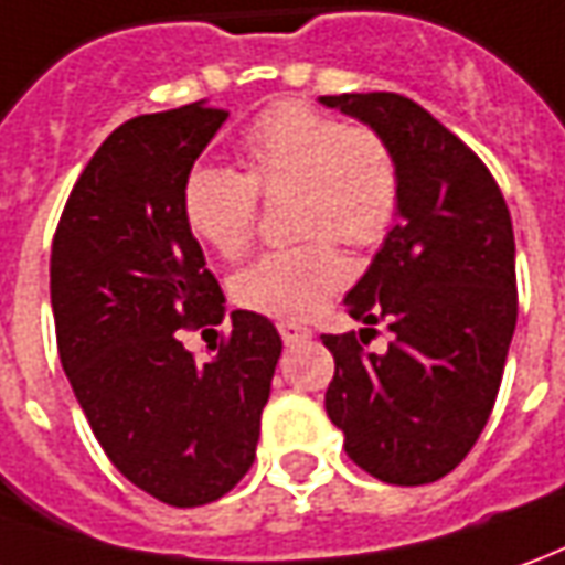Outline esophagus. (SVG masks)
Here are the masks:
<instances>
[{"mask_svg":"<svg viewBox=\"0 0 565 565\" xmlns=\"http://www.w3.org/2000/svg\"><path fill=\"white\" fill-rule=\"evenodd\" d=\"M279 334H282L286 344H298V341L313 338V332H310L307 326H298V322H279Z\"/></svg>","mask_w":565,"mask_h":565,"instance_id":"1","label":"esophagus"}]
</instances>
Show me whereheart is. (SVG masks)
Segmentation results:
<instances>
[{"instance_id":"1","label":"heart","mask_w":565,"mask_h":565,"mask_svg":"<svg viewBox=\"0 0 565 565\" xmlns=\"http://www.w3.org/2000/svg\"><path fill=\"white\" fill-rule=\"evenodd\" d=\"M243 171L196 166L181 186L190 231L224 258H239L255 243L260 196H298L295 224L310 239L276 248L248 264L233 282L245 310L270 320L301 322L320 313L348 282L350 248L379 245L399 212V162L375 128L348 126L307 104H276L245 128Z\"/></svg>"}]
</instances>
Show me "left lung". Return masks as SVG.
<instances>
[{"instance_id":"obj_1","label":"left lung","mask_w":565,"mask_h":565,"mask_svg":"<svg viewBox=\"0 0 565 565\" xmlns=\"http://www.w3.org/2000/svg\"><path fill=\"white\" fill-rule=\"evenodd\" d=\"M326 107L372 126L399 162V221L344 305L384 322L322 334L334 379L326 412L348 455L381 483L424 486L452 473L495 406L516 326L508 202L492 171L430 113L394 92L326 95Z\"/></svg>"}]
</instances>
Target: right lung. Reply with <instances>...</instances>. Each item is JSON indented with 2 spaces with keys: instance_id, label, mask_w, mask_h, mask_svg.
Returning a JSON list of instances; mask_svg holds the SVG:
<instances>
[{
  "instance_id": "1",
  "label": "right lung",
  "mask_w": 565,
  "mask_h": 565,
  "mask_svg": "<svg viewBox=\"0 0 565 565\" xmlns=\"http://www.w3.org/2000/svg\"><path fill=\"white\" fill-rule=\"evenodd\" d=\"M227 110L135 116L97 147L52 239L57 353L113 468L171 508L227 495L255 461L282 338L233 310L215 360L181 334L224 320V295L181 186Z\"/></svg>"
}]
</instances>
